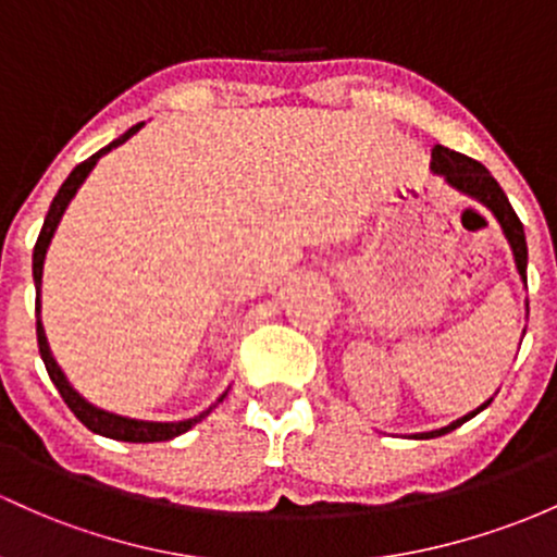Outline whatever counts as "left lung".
<instances>
[{"mask_svg": "<svg viewBox=\"0 0 557 557\" xmlns=\"http://www.w3.org/2000/svg\"><path fill=\"white\" fill-rule=\"evenodd\" d=\"M433 170L441 172V175L446 177L448 183L454 185V188L465 190V194L475 196L481 205H486L488 209L494 212V218L499 220L502 231H505L507 242H510L512 247V255H516V265L520 271V276L525 278V260H529V249H525V233H523V223H520V218L516 214V209L510 207V201H507L505 190L499 188V183L494 181L492 175H488L486 166L481 164V161L465 157V153H457L451 151V148H444V146H435L433 148ZM488 406L486 404L481 406V409H475L472 414L462 417V420H457L454 424H448V428H441V430H433V433H422V435H414V438H435V435H444V433H451L454 428H459L462 422L472 420V417L478 414V411H483Z\"/></svg>", "mask_w": 557, "mask_h": 557, "instance_id": "left-lung-1", "label": "left lung"}]
</instances>
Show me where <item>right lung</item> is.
<instances>
[{
    "mask_svg": "<svg viewBox=\"0 0 557 557\" xmlns=\"http://www.w3.org/2000/svg\"><path fill=\"white\" fill-rule=\"evenodd\" d=\"M143 127L140 124H135V127H129L127 133L122 137H116V140L111 143V146L100 148L98 153H92L87 161H82V164L74 166V172H71L69 177H65V183L61 185V190L55 194V199H52L50 205V212H47L45 218V225H41L39 231V238H37V247H34V284H41V265H45V255H47V247H50V238L52 233H55L58 223H61L65 207H69V201L74 199V194L79 190V185L85 183V177L89 175V170L95 166V161H98L103 153H109L111 148L122 146L124 140H129L137 129ZM37 315H39V297H37ZM37 343H39V352H41V361H45L47 367V374H50V380L55 382L58 393H61V398L69 404V409L74 411L76 420H79L85 428L92 430V433L98 435H106V438H113V441H129V444H151V441H170L175 438V435L185 433V430L194 428L196 422H201L207 417L199 414L194 417V420H185V422H140V420H127V417H119V414H109V411L98 409V406L87 404L85 398L79 396V393L74 391V387L65 382V376L61 369H58L55 358H52L50 352V345H47V337H45V329H41V321L37 319Z\"/></svg>",
    "mask_w": 557,
    "mask_h": 557,
    "instance_id": "1",
    "label": "right lung"
}]
</instances>
